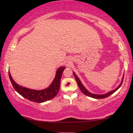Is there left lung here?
<instances>
[{
  "label": "left lung",
  "mask_w": 133,
  "mask_h": 133,
  "mask_svg": "<svg viewBox=\"0 0 133 133\" xmlns=\"http://www.w3.org/2000/svg\"><path fill=\"white\" fill-rule=\"evenodd\" d=\"M73 74H74V77H75L76 81V82H77L78 86H79V88L81 89V91L83 93L85 94V95H86L87 96H89V97L94 98V99H103V98H106L107 97H108L109 96L111 95L112 94H113L114 92H116V91H117L118 89H119L120 87H121V86L122 84V83H123V77H124V74H123V77H122V81H121V83H120V85L117 87V88L115 89V90L110 91H109L108 92H107V93L103 94H96L91 93V92H90V91H88V90H87V88H85L84 86H83V85L82 84V83L81 81H80L79 78L78 77V76L76 75V73L74 71H73Z\"/></svg>",
  "instance_id": "left-lung-1"
}]
</instances>
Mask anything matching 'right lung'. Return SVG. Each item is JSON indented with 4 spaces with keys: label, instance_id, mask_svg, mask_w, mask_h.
I'll return each mask as SVG.
<instances>
[{
    "label": "right lung",
    "instance_id": "right-lung-1",
    "mask_svg": "<svg viewBox=\"0 0 133 133\" xmlns=\"http://www.w3.org/2000/svg\"><path fill=\"white\" fill-rule=\"evenodd\" d=\"M65 68H66L65 66L59 67L56 71L55 77L50 86L47 87L46 88L41 90L29 89L19 85L16 83L12 78L10 70L8 71V74L12 87L18 93L30 101L37 103H42L53 99L57 94L58 92L59 91L62 75Z\"/></svg>",
    "mask_w": 133,
    "mask_h": 133
}]
</instances>
